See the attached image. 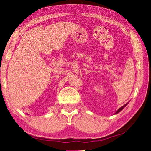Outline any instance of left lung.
I'll list each match as a JSON object with an SVG mask.
<instances>
[{
	"label": "left lung",
	"instance_id": "obj_1",
	"mask_svg": "<svg viewBox=\"0 0 151 151\" xmlns=\"http://www.w3.org/2000/svg\"><path fill=\"white\" fill-rule=\"evenodd\" d=\"M127 104H126L124 105V106H122V107H120V108H119V109H118V110L117 111V112L115 113H118L119 112H120V111H121L122 110V109H123L124 108V107H125L126 106H127Z\"/></svg>",
	"mask_w": 151,
	"mask_h": 151
}]
</instances>
